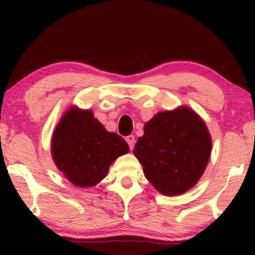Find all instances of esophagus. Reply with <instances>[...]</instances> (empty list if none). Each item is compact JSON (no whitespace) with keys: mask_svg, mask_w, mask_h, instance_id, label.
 <instances>
[{"mask_svg":"<svg viewBox=\"0 0 255 255\" xmlns=\"http://www.w3.org/2000/svg\"><path fill=\"white\" fill-rule=\"evenodd\" d=\"M125 140H127V142L128 144V147H130V149H133V146H134V135H128L127 138H125Z\"/></svg>","mask_w":255,"mask_h":255,"instance_id":"34e87169","label":"esophagus"}]
</instances>
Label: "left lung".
I'll return each mask as SVG.
<instances>
[{
	"label": "left lung",
	"instance_id": "1",
	"mask_svg": "<svg viewBox=\"0 0 255 255\" xmlns=\"http://www.w3.org/2000/svg\"><path fill=\"white\" fill-rule=\"evenodd\" d=\"M207 125L189 108L158 113L145 124L133 149L152 186L166 196L193 188L211 153Z\"/></svg>",
	"mask_w": 255,
	"mask_h": 255
}]
</instances>
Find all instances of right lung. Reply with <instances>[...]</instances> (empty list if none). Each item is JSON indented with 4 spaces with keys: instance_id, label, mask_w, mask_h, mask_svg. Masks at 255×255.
Listing matches in <instances>:
<instances>
[{
    "instance_id": "add662e5",
    "label": "right lung",
    "mask_w": 255,
    "mask_h": 255,
    "mask_svg": "<svg viewBox=\"0 0 255 255\" xmlns=\"http://www.w3.org/2000/svg\"><path fill=\"white\" fill-rule=\"evenodd\" d=\"M51 151L66 179L88 188L103 180L111 163L130 149L121 135L107 131L92 111L72 108L55 128Z\"/></svg>"
}]
</instances>
